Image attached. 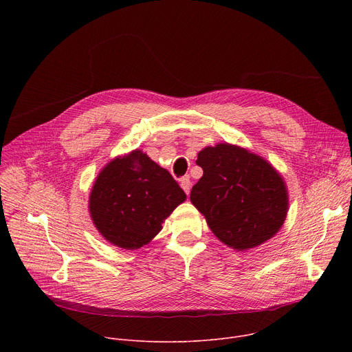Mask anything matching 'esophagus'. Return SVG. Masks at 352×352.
I'll list each match as a JSON object with an SVG mask.
<instances>
[{"label": "esophagus", "mask_w": 352, "mask_h": 352, "mask_svg": "<svg viewBox=\"0 0 352 352\" xmlns=\"http://www.w3.org/2000/svg\"><path fill=\"white\" fill-rule=\"evenodd\" d=\"M179 184H181V188L185 190V193H186V195H189V190H190V179H189V177H184V178H181Z\"/></svg>", "instance_id": "obj_1"}]
</instances>
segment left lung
Here are the masks:
<instances>
[{
    "label": "left lung",
    "instance_id": "obj_1",
    "mask_svg": "<svg viewBox=\"0 0 352 352\" xmlns=\"http://www.w3.org/2000/svg\"><path fill=\"white\" fill-rule=\"evenodd\" d=\"M196 164L204 175L192 186L190 202L221 242L245 250L281 228L288 195L281 175L266 160L220 143L199 152Z\"/></svg>",
    "mask_w": 352,
    "mask_h": 352
}]
</instances>
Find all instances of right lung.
Wrapping results in <instances>:
<instances>
[{
    "mask_svg": "<svg viewBox=\"0 0 352 352\" xmlns=\"http://www.w3.org/2000/svg\"><path fill=\"white\" fill-rule=\"evenodd\" d=\"M185 199L167 170L133 150L98 174L89 209L96 228L109 242L139 249L159 234L164 219Z\"/></svg>",
    "mask_w": 352,
    "mask_h": 352,
    "instance_id": "right-lung-1",
    "label": "right lung"
}]
</instances>
